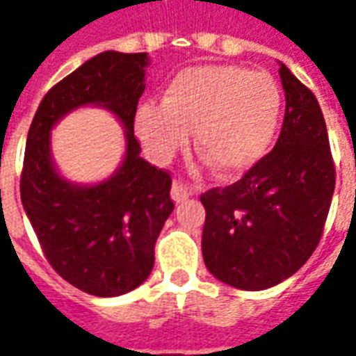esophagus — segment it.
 Instances as JSON below:
<instances>
[{
	"instance_id": "34e87169",
	"label": "esophagus",
	"mask_w": 356,
	"mask_h": 356,
	"mask_svg": "<svg viewBox=\"0 0 356 356\" xmlns=\"http://www.w3.org/2000/svg\"><path fill=\"white\" fill-rule=\"evenodd\" d=\"M191 196V191L186 188V185H183L181 181H175L173 183V186H171V198H173V202H185L186 198Z\"/></svg>"
}]
</instances>
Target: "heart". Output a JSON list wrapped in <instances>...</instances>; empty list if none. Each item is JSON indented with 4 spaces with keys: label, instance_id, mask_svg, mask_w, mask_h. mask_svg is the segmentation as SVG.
<instances>
[{
    "label": "heart",
    "instance_id": "b5f03b06",
    "mask_svg": "<svg viewBox=\"0 0 356 356\" xmlns=\"http://www.w3.org/2000/svg\"><path fill=\"white\" fill-rule=\"evenodd\" d=\"M282 110L273 76L244 66L185 68L170 81L160 104L135 112V131L150 158L171 160L194 129V147L225 177L252 170L267 154Z\"/></svg>",
    "mask_w": 356,
    "mask_h": 356
}]
</instances>
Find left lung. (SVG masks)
<instances>
[{"label": "left lung", "mask_w": 356, "mask_h": 356, "mask_svg": "<svg viewBox=\"0 0 356 356\" xmlns=\"http://www.w3.org/2000/svg\"><path fill=\"white\" fill-rule=\"evenodd\" d=\"M278 72L286 112L275 148L236 183L200 196L204 263L221 282L248 291L276 286L305 265L336 186L321 104L286 66Z\"/></svg>", "instance_id": "obj_1"}]
</instances>
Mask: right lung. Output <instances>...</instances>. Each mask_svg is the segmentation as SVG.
I'll list each match as a JSON object with an SVG mask.
<instances>
[{"label":"right lung","instance_id":"obj_1","mask_svg":"<svg viewBox=\"0 0 356 356\" xmlns=\"http://www.w3.org/2000/svg\"><path fill=\"white\" fill-rule=\"evenodd\" d=\"M147 53L104 51L45 93L28 131L20 200L43 255L78 290L114 298L135 290L154 267V244L173 211L171 175L140 158L135 112L145 91ZM83 104L112 109L128 129L120 170L104 184L78 187L52 165L49 131Z\"/></svg>","mask_w":356,"mask_h":356}]
</instances>
